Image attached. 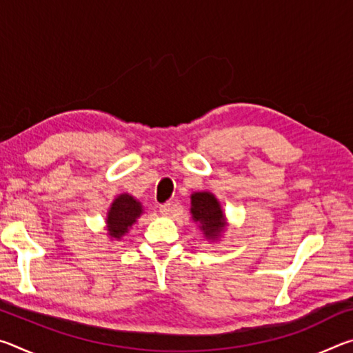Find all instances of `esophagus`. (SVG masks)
Here are the masks:
<instances>
[{"instance_id":"34e87169","label":"esophagus","mask_w":353,"mask_h":353,"mask_svg":"<svg viewBox=\"0 0 353 353\" xmlns=\"http://www.w3.org/2000/svg\"><path fill=\"white\" fill-rule=\"evenodd\" d=\"M159 210H160V213L163 214V216H168V214L172 213V205L170 204V202H168V204H162L159 207Z\"/></svg>"}]
</instances>
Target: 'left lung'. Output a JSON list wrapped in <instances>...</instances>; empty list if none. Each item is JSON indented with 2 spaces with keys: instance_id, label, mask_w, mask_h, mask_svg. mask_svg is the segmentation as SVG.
Instances as JSON below:
<instances>
[{
  "instance_id": "1",
  "label": "left lung",
  "mask_w": 353,
  "mask_h": 353,
  "mask_svg": "<svg viewBox=\"0 0 353 353\" xmlns=\"http://www.w3.org/2000/svg\"><path fill=\"white\" fill-rule=\"evenodd\" d=\"M191 213L194 221L202 224L205 236L218 238L224 229V214L221 212L219 202L210 193H194L191 196Z\"/></svg>"
}]
</instances>
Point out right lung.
<instances>
[{"instance_id": "right-lung-1", "label": "right lung", "mask_w": 353, "mask_h": 353, "mask_svg": "<svg viewBox=\"0 0 353 353\" xmlns=\"http://www.w3.org/2000/svg\"><path fill=\"white\" fill-rule=\"evenodd\" d=\"M140 214V202H137L132 196L129 194L118 196V198L113 201L109 216H107V224H109V229L107 230L110 232V235L113 238H121Z\"/></svg>"}]
</instances>
